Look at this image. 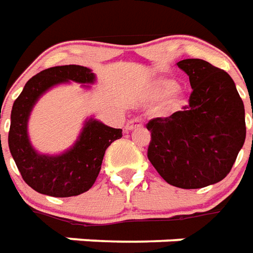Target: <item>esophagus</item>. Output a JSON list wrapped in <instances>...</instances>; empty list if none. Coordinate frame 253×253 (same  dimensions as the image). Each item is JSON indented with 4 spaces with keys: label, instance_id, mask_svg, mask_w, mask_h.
Listing matches in <instances>:
<instances>
[{
    "label": "esophagus",
    "instance_id": "34e87169",
    "mask_svg": "<svg viewBox=\"0 0 253 253\" xmlns=\"http://www.w3.org/2000/svg\"><path fill=\"white\" fill-rule=\"evenodd\" d=\"M141 126V120L140 118H132L129 120L126 125H125V129L126 130H133V129H137V128H140Z\"/></svg>",
    "mask_w": 253,
    "mask_h": 253
}]
</instances>
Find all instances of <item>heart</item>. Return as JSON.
Returning <instances> with one entry per match:
<instances>
[{"label":"heart","instance_id":"heart-1","mask_svg":"<svg viewBox=\"0 0 253 253\" xmlns=\"http://www.w3.org/2000/svg\"><path fill=\"white\" fill-rule=\"evenodd\" d=\"M175 82L170 80V79H161L157 83L154 84V88H152V94L157 98H165L171 93L169 96V101H168V106L171 109H177V107L182 106L184 103V96L174 91L175 89Z\"/></svg>","mask_w":253,"mask_h":253}]
</instances>
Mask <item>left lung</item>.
<instances>
[{"mask_svg": "<svg viewBox=\"0 0 253 253\" xmlns=\"http://www.w3.org/2000/svg\"><path fill=\"white\" fill-rule=\"evenodd\" d=\"M177 65L189 76L192 92L182 110L147 123V157L170 185L198 189L232 170L247 133L244 103L225 71L199 58Z\"/></svg>", "mask_w": 253, "mask_h": 253, "instance_id": "left-lung-1", "label": "left lung"}]
</instances>
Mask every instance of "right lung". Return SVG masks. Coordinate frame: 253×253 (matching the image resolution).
Wrapping results in <instances>:
<instances>
[{"mask_svg": "<svg viewBox=\"0 0 253 253\" xmlns=\"http://www.w3.org/2000/svg\"><path fill=\"white\" fill-rule=\"evenodd\" d=\"M69 80L92 83L95 75L80 65L44 69L27 82L10 114L9 150L23 180L37 192L54 198H69L88 191L99 174L106 148L123 137V129L110 128L91 118L84 125L76 144L65 154L47 157L39 155L32 148L27 136V121L32 106L46 89Z\"/></svg>", "mask_w": 253, "mask_h": 253, "instance_id": "add662e5", "label": "right lung"}]
</instances>
